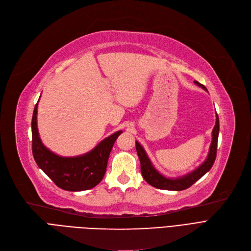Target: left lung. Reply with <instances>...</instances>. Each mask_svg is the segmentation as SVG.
I'll list each match as a JSON object with an SVG mask.
<instances>
[{
	"label": "left lung",
	"instance_id": "obj_1",
	"mask_svg": "<svg viewBox=\"0 0 251 251\" xmlns=\"http://www.w3.org/2000/svg\"><path fill=\"white\" fill-rule=\"evenodd\" d=\"M194 83L199 85L200 87L203 88L204 90H207L206 87L201 83H200L199 81H194ZM219 130H220V124H219V117L217 114L216 125L213 129V133H212L213 140H212V143H210V148H209L206 160L199 168L192 171V172H190L189 174L184 175L179 178H167L164 175H162L159 171L155 170V168L152 166L146 151H144V149L141 147V144L138 141H135L136 151L140 161V170H141L142 177L150 184V185L159 189L173 190V191H180V190L187 189L197 180H200L205 173H207L210 170V168L213 167L217 156Z\"/></svg>",
	"mask_w": 251,
	"mask_h": 251
}]
</instances>
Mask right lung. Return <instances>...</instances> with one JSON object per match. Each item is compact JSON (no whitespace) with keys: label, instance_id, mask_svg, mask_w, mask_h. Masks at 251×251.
<instances>
[{"label":"right lung","instance_id":"add662e5","mask_svg":"<svg viewBox=\"0 0 251 251\" xmlns=\"http://www.w3.org/2000/svg\"><path fill=\"white\" fill-rule=\"evenodd\" d=\"M36 102L31 121L32 154L37 166L52 180L56 185L67 191H82L97 186L107 170L109 155L118 136L117 131L104 138L90 151L78 156H60L44 146L39 138L36 115Z\"/></svg>","mask_w":251,"mask_h":251}]
</instances>
